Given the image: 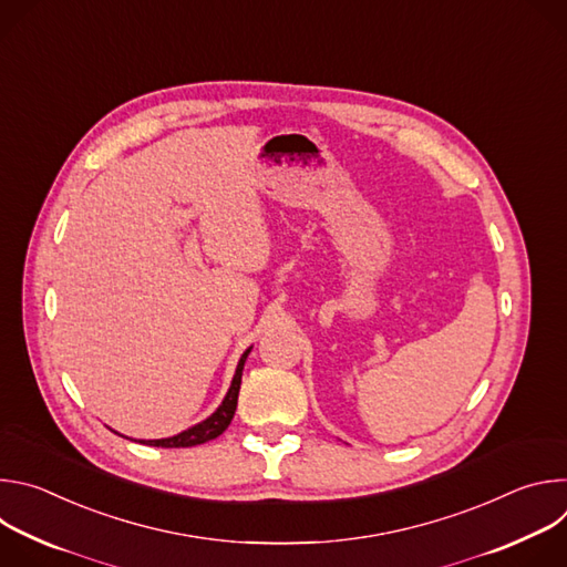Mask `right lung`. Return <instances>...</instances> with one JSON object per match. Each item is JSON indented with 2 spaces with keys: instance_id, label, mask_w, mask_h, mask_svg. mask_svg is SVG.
Listing matches in <instances>:
<instances>
[{
  "instance_id": "right-lung-1",
  "label": "right lung",
  "mask_w": 567,
  "mask_h": 567,
  "mask_svg": "<svg viewBox=\"0 0 567 567\" xmlns=\"http://www.w3.org/2000/svg\"><path fill=\"white\" fill-rule=\"evenodd\" d=\"M249 352H251V348L245 354H241V359L237 363V370H235V377H233V383H230V388H228V392H226V396L221 401V406L208 420H204L202 424H197V426H193V429H188V431H184V433H179L175 437L147 440L143 444L164 446V449H184V446H197V444H204V442H210V440L219 437L228 429V424H230V420L235 415L239 383H241V370H245V361H247Z\"/></svg>"
}]
</instances>
